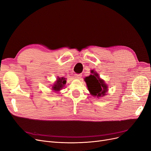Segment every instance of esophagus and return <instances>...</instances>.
Here are the masks:
<instances>
[{"label":"esophagus","mask_w":151,"mask_h":151,"mask_svg":"<svg viewBox=\"0 0 151 151\" xmlns=\"http://www.w3.org/2000/svg\"><path fill=\"white\" fill-rule=\"evenodd\" d=\"M75 76L76 78H77V79H80V78H81V77L82 76V75L81 74H75Z\"/></svg>","instance_id":"obj_1"}]
</instances>
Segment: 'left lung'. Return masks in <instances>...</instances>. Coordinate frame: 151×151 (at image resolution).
<instances>
[{
	"label": "left lung",
	"mask_w": 151,
	"mask_h": 151,
	"mask_svg": "<svg viewBox=\"0 0 151 151\" xmlns=\"http://www.w3.org/2000/svg\"><path fill=\"white\" fill-rule=\"evenodd\" d=\"M91 73L93 75H91L85 78V81L86 82L91 94L97 97L105 96L107 91V86L104 80L100 79L99 75L95 73L94 70H91Z\"/></svg>",
	"instance_id": "8db88e82"
}]
</instances>
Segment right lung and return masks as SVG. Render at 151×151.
<instances>
[{"label":"right lung","instance_id":"obj_1","mask_svg":"<svg viewBox=\"0 0 151 151\" xmlns=\"http://www.w3.org/2000/svg\"><path fill=\"white\" fill-rule=\"evenodd\" d=\"M66 80H65V78H58L57 81L55 82V83L52 86V89L54 91H60V89H62V88L64 86V85L66 84Z\"/></svg>","mask_w":151,"mask_h":151}]
</instances>
